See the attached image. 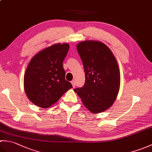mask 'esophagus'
<instances>
[{
    "label": "esophagus",
    "mask_w": 152,
    "mask_h": 152,
    "mask_svg": "<svg viewBox=\"0 0 152 152\" xmlns=\"http://www.w3.org/2000/svg\"><path fill=\"white\" fill-rule=\"evenodd\" d=\"M71 83H72V86H73V88H74V87H75V86H76V82H75V80H72V81L71 82Z\"/></svg>",
    "instance_id": "34e87169"
}]
</instances>
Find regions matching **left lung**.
Segmentation results:
<instances>
[{"mask_svg": "<svg viewBox=\"0 0 152 152\" xmlns=\"http://www.w3.org/2000/svg\"><path fill=\"white\" fill-rule=\"evenodd\" d=\"M86 74L82 88L74 89L83 104L92 113H100L113 104L120 86V74L115 57L99 41H83L77 45Z\"/></svg>", "mask_w": 152, "mask_h": 152, "instance_id": "1", "label": "left lung"}]
</instances>
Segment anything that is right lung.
<instances>
[{
    "label": "right lung",
    "mask_w": 152,
    "mask_h": 152,
    "mask_svg": "<svg viewBox=\"0 0 152 152\" xmlns=\"http://www.w3.org/2000/svg\"><path fill=\"white\" fill-rule=\"evenodd\" d=\"M69 50L68 44H54L32 58L24 75V88L33 104L50 107L72 88L65 80L63 64Z\"/></svg>",
    "instance_id": "obj_1"
}]
</instances>
